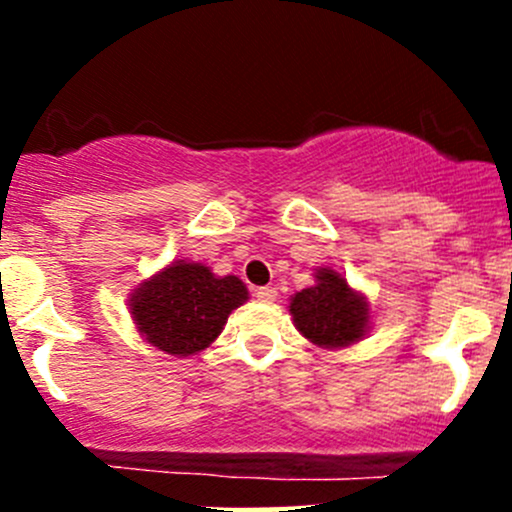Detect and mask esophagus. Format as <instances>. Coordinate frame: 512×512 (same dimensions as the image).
Instances as JSON below:
<instances>
[{
	"mask_svg": "<svg viewBox=\"0 0 512 512\" xmlns=\"http://www.w3.org/2000/svg\"><path fill=\"white\" fill-rule=\"evenodd\" d=\"M255 297L260 299V302H275V299H277V289L270 287V285H267V287H257L255 289Z\"/></svg>",
	"mask_w": 512,
	"mask_h": 512,
	"instance_id": "34e87169",
	"label": "esophagus"
}]
</instances>
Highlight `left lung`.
<instances>
[{
  "label": "left lung",
  "instance_id": "obj_1",
  "mask_svg": "<svg viewBox=\"0 0 512 512\" xmlns=\"http://www.w3.org/2000/svg\"><path fill=\"white\" fill-rule=\"evenodd\" d=\"M314 285L289 302L294 327L317 347L337 349L359 342L369 329V304L332 267L314 275Z\"/></svg>",
  "mask_w": 512,
  "mask_h": 512
}]
</instances>
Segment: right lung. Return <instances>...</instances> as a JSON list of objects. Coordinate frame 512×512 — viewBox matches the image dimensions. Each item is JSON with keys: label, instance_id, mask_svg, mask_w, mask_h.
<instances>
[{"label": "right lung", "instance_id": "right-lung-1", "mask_svg": "<svg viewBox=\"0 0 512 512\" xmlns=\"http://www.w3.org/2000/svg\"><path fill=\"white\" fill-rule=\"evenodd\" d=\"M242 302L247 287L240 277H215L210 267L185 260L143 282L128 299L138 332L151 347L173 356L208 349Z\"/></svg>", "mask_w": 512, "mask_h": 512}]
</instances>
